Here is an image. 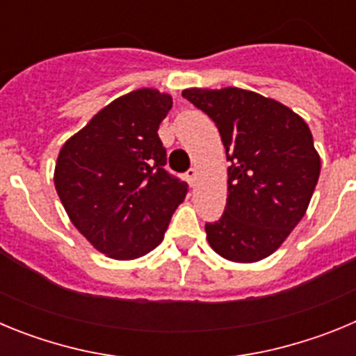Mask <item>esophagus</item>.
I'll return each mask as SVG.
<instances>
[{
  "label": "esophagus",
  "instance_id": "1",
  "mask_svg": "<svg viewBox=\"0 0 356 356\" xmlns=\"http://www.w3.org/2000/svg\"><path fill=\"white\" fill-rule=\"evenodd\" d=\"M185 178H187V181H188V185H191V187H194V184H196V178H197V169H188L187 172H185Z\"/></svg>",
  "mask_w": 356,
  "mask_h": 356
}]
</instances>
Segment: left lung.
Returning a JSON list of instances; mask_svg holds the SVG:
<instances>
[{
    "mask_svg": "<svg viewBox=\"0 0 356 356\" xmlns=\"http://www.w3.org/2000/svg\"><path fill=\"white\" fill-rule=\"evenodd\" d=\"M221 134L228 165L222 217L207 225V241L222 259H267L303 219L321 172L312 131L294 110L253 90L185 89Z\"/></svg>",
    "mask_w": 356,
    "mask_h": 356,
    "instance_id": "8db88e82",
    "label": "left lung"
}]
</instances>
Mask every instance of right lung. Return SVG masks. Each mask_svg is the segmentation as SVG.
Returning a JSON list of instances; mask_svg holds the SVG:
<instances>
[{
	"label": "right lung",
	"instance_id": "obj_1",
	"mask_svg": "<svg viewBox=\"0 0 356 356\" xmlns=\"http://www.w3.org/2000/svg\"><path fill=\"white\" fill-rule=\"evenodd\" d=\"M172 97L137 89L102 108L60 147L55 188L76 229L108 259L134 260L163 241L187 185L163 171L159 127Z\"/></svg>",
	"mask_w": 356,
	"mask_h": 356
}]
</instances>
